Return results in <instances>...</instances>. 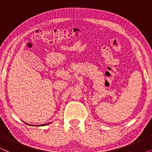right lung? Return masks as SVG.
I'll use <instances>...</instances> for the list:
<instances>
[{"instance_id":"add662e5","label":"right lung","mask_w":152,"mask_h":152,"mask_svg":"<svg viewBox=\"0 0 152 152\" xmlns=\"http://www.w3.org/2000/svg\"><path fill=\"white\" fill-rule=\"evenodd\" d=\"M27 124V123H26ZM50 124L49 122V123H47V124H39V125H35V126H45V125H48V124ZM28 124V125H30V124ZM31 125V124H30Z\"/></svg>"}]
</instances>
